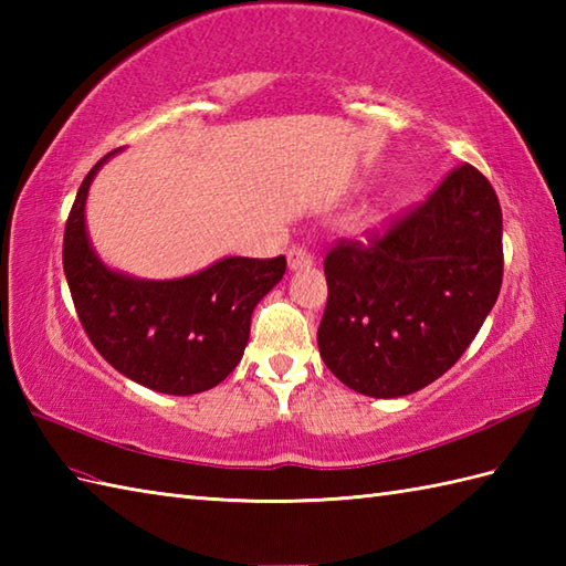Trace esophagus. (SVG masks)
Returning a JSON list of instances; mask_svg holds the SVG:
<instances>
[{"label":"esophagus","mask_w":566,"mask_h":566,"mask_svg":"<svg viewBox=\"0 0 566 566\" xmlns=\"http://www.w3.org/2000/svg\"><path fill=\"white\" fill-rule=\"evenodd\" d=\"M286 262H290V270H306L314 264V255L306 248H292L286 252Z\"/></svg>","instance_id":"34e87169"}]
</instances>
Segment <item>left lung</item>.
<instances>
[{
    "instance_id": "obj_1",
    "label": "left lung",
    "mask_w": 566,
    "mask_h": 566,
    "mask_svg": "<svg viewBox=\"0 0 566 566\" xmlns=\"http://www.w3.org/2000/svg\"><path fill=\"white\" fill-rule=\"evenodd\" d=\"M501 233L494 187L464 163L384 233L367 243L340 240L323 262V363L345 387L375 399L442 377L496 304Z\"/></svg>"
}]
</instances>
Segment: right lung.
Masks as SVG:
<instances>
[{"mask_svg":"<svg viewBox=\"0 0 566 566\" xmlns=\"http://www.w3.org/2000/svg\"><path fill=\"white\" fill-rule=\"evenodd\" d=\"M92 167L72 203L63 270L84 333L124 377L172 396H191L221 384L243 357L250 316L280 284L284 255L272 260L223 258L182 280H136L114 272L94 252L84 228Z\"/></svg>","mask_w":566,"mask_h":566,"instance_id":"obj_1","label":"right lung"}]
</instances>
